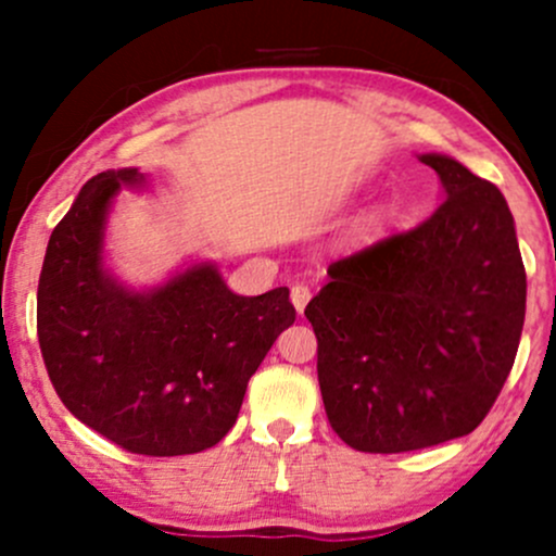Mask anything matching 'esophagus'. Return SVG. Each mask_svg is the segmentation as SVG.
Here are the masks:
<instances>
[{
    "label": "esophagus",
    "instance_id": "obj_1",
    "mask_svg": "<svg viewBox=\"0 0 556 556\" xmlns=\"http://www.w3.org/2000/svg\"><path fill=\"white\" fill-rule=\"evenodd\" d=\"M290 298H292V305L298 308V314H303L305 305H308V300H311V287L308 285H292Z\"/></svg>",
    "mask_w": 556,
    "mask_h": 556
}]
</instances>
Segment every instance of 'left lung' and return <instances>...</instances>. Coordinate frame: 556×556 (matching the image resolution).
Listing matches in <instances>:
<instances>
[{"label": "left lung", "instance_id": "left-lung-1", "mask_svg": "<svg viewBox=\"0 0 556 556\" xmlns=\"http://www.w3.org/2000/svg\"><path fill=\"white\" fill-rule=\"evenodd\" d=\"M420 162L442 177V206L334 261L305 305L331 429L374 455L473 431L513 371L526 318V266L500 188L450 156Z\"/></svg>", "mask_w": 556, "mask_h": 556}]
</instances>
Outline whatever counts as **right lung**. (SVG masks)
Returning a JSON list of instances; mask_svg holds the SVG:
<instances>
[{"instance_id":"1","label":"right lung","mask_w":556,"mask_h":556,"mask_svg":"<svg viewBox=\"0 0 556 556\" xmlns=\"http://www.w3.org/2000/svg\"><path fill=\"white\" fill-rule=\"evenodd\" d=\"M138 169L88 180L49 238L36 329L54 392L80 424L132 455L208 450L238 420L251 376L295 321L290 290L242 298L214 266L130 292L101 266L106 208Z\"/></svg>"}]
</instances>
